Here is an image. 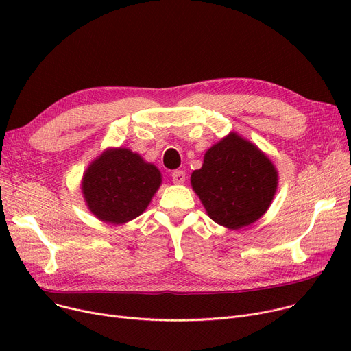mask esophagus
I'll list each match as a JSON object with an SVG mask.
<instances>
[{
  "label": "esophagus",
  "mask_w": 351,
  "mask_h": 351,
  "mask_svg": "<svg viewBox=\"0 0 351 351\" xmlns=\"http://www.w3.org/2000/svg\"><path fill=\"white\" fill-rule=\"evenodd\" d=\"M185 179H186V175H185V172H183V171L172 172V180L175 183H178V185H180V183L185 182Z\"/></svg>",
  "instance_id": "obj_1"
}]
</instances>
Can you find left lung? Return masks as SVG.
I'll use <instances>...</instances> for the list:
<instances>
[{
    "instance_id": "8db88e82",
    "label": "left lung",
    "mask_w": 351,
    "mask_h": 351,
    "mask_svg": "<svg viewBox=\"0 0 351 351\" xmlns=\"http://www.w3.org/2000/svg\"><path fill=\"white\" fill-rule=\"evenodd\" d=\"M191 183L213 222L237 230L267 212L278 191L279 173L254 143L230 132L206 151L202 168L191 175Z\"/></svg>"
}]
</instances>
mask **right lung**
<instances>
[{"label":"right lung","mask_w":351,"mask_h":351,"mask_svg":"<svg viewBox=\"0 0 351 351\" xmlns=\"http://www.w3.org/2000/svg\"><path fill=\"white\" fill-rule=\"evenodd\" d=\"M160 183V171L139 154L106 147L84 172L81 191L92 215L105 223L123 225L146 210Z\"/></svg>","instance_id":"1"}]
</instances>
